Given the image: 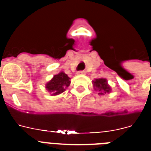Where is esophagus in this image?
Listing matches in <instances>:
<instances>
[{"label":"esophagus","instance_id":"esophagus-1","mask_svg":"<svg viewBox=\"0 0 151 151\" xmlns=\"http://www.w3.org/2000/svg\"><path fill=\"white\" fill-rule=\"evenodd\" d=\"M77 74L78 75H85V71H78V73H77Z\"/></svg>","mask_w":151,"mask_h":151}]
</instances>
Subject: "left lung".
Returning a JSON list of instances; mask_svg holds the SVG:
<instances>
[{
    "label": "left lung",
    "mask_w": 151,
    "mask_h": 151,
    "mask_svg": "<svg viewBox=\"0 0 151 151\" xmlns=\"http://www.w3.org/2000/svg\"><path fill=\"white\" fill-rule=\"evenodd\" d=\"M94 90L98 91L100 95H104L106 93H110L111 91V88L108 85L107 80L106 78H95L93 81Z\"/></svg>",
    "instance_id": "1"
}]
</instances>
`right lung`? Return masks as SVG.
Wrapping results in <instances>:
<instances>
[{
  "label": "right lung",
  "instance_id": "1",
  "mask_svg": "<svg viewBox=\"0 0 151 151\" xmlns=\"http://www.w3.org/2000/svg\"><path fill=\"white\" fill-rule=\"evenodd\" d=\"M70 78L63 72L55 75L50 81L46 84V89L51 93V95H57L67 88L70 85Z\"/></svg>",
  "mask_w": 151,
  "mask_h": 151
}]
</instances>
